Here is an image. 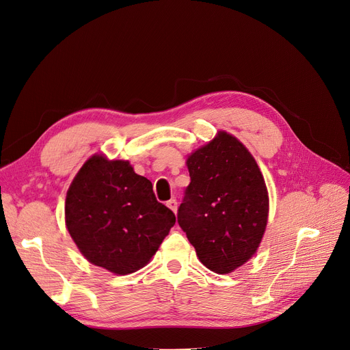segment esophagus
<instances>
[{"mask_svg": "<svg viewBox=\"0 0 350 350\" xmlns=\"http://www.w3.org/2000/svg\"><path fill=\"white\" fill-rule=\"evenodd\" d=\"M166 205H167V206H169V208H170V209H172V211H173V213H176V211H177V201H176V200H174V198H172V200H169V201H167V204H166Z\"/></svg>", "mask_w": 350, "mask_h": 350, "instance_id": "1", "label": "esophagus"}]
</instances>
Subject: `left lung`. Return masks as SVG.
Wrapping results in <instances>:
<instances>
[{"label":"left lung","instance_id":"left-lung-1","mask_svg":"<svg viewBox=\"0 0 350 350\" xmlns=\"http://www.w3.org/2000/svg\"><path fill=\"white\" fill-rule=\"evenodd\" d=\"M190 184L177 221L200 262L226 274L258 250L267 225L269 196L250 152L235 136L219 132L187 159Z\"/></svg>","mask_w":350,"mask_h":350}]
</instances>
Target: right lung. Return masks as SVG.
<instances>
[{
  "label": "right lung",
  "instance_id": "add662e5",
  "mask_svg": "<svg viewBox=\"0 0 350 350\" xmlns=\"http://www.w3.org/2000/svg\"><path fill=\"white\" fill-rule=\"evenodd\" d=\"M66 226L84 258L115 274L149 263L176 224L154 197L152 183L129 161L90 157L66 197Z\"/></svg>",
  "mask_w": 350,
  "mask_h": 350
}]
</instances>
